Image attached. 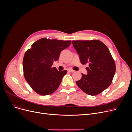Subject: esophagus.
Here are the masks:
<instances>
[{"label":"esophagus","instance_id":"34e87169","mask_svg":"<svg viewBox=\"0 0 132 132\" xmlns=\"http://www.w3.org/2000/svg\"><path fill=\"white\" fill-rule=\"evenodd\" d=\"M68 72H70L71 73H73V72H75V71L73 70H72V69H70V70H68Z\"/></svg>","mask_w":132,"mask_h":132}]
</instances>
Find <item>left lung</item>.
<instances>
[{
  "mask_svg": "<svg viewBox=\"0 0 132 132\" xmlns=\"http://www.w3.org/2000/svg\"><path fill=\"white\" fill-rule=\"evenodd\" d=\"M81 63L88 64L87 74H82L76 84L82 90L95 96L111 84L116 72L115 62L107 46L99 40H73Z\"/></svg>",
  "mask_w": 132,
  "mask_h": 132,
  "instance_id": "obj_1",
  "label": "left lung"
}]
</instances>
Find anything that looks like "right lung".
<instances>
[{
	"mask_svg": "<svg viewBox=\"0 0 132 132\" xmlns=\"http://www.w3.org/2000/svg\"><path fill=\"white\" fill-rule=\"evenodd\" d=\"M71 43V40L43 38L34 43L26 51L23 59L24 76L36 93L47 95L57 89L67 71H58L51 66Z\"/></svg>",
	"mask_w": 132,
	"mask_h": 132,
	"instance_id": "1",
	"label": "right lung"
}]
</instances>
